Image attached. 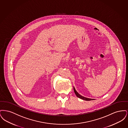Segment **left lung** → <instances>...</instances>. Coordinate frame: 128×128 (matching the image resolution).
<instances>
[{
  "mask_svg": "<svg viewBox=\"0 0 128 128\" xmlns=\"http://www.w3.org/2000/svg\"><path fill=\"white\" fill-rule=\"evenodd\" d=\"M73 90H74V92L75 94L76 95V96L78 97V98H80L82 100H86V101H90V100H94V99H91V98H85V97H84L82 96H80V94H79L76 91L75 89L74 88V87H73Z\"/></svg>",
  "mask_w": 128,
  "mask_h": 128,
  "instance_id": "1",
  "label": "left lung"
}]
</instances>
